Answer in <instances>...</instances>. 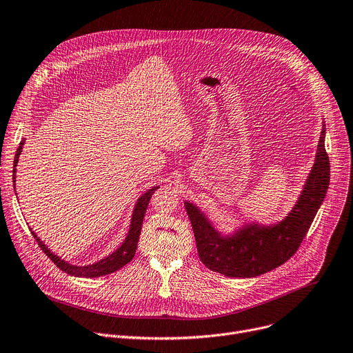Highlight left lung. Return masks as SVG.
Segmentation results:
<instances>
[{
    "label": "left lung",
    "mask_w": 353,
    "mask_h": 353,
    "mask_svg": "<svg viewBox=\"0 0 353 353\" xmlns=\"http://www.w3.org/2000/svg\"><path fill=\"white\" fill-rule=\"evenodd\" d=\"M325 133L323 124L316 159L302 194L277 225H246L232 236H223L194 205L184 201L203 265L229 277H254L279 268L298 252L329 188L330 163Z\"/></svg>",
    "instance_id": "8db88e82"
}]
</instances>
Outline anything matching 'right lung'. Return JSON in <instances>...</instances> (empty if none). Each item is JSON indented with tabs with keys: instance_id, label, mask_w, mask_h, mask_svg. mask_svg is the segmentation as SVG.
I'll use <instances>...</instances> for the list:
<instances>
[{
	"instance_id": "right-lung-1",
	"label": "right lung",
	"mask_w": 353,
	"mask_h": 353,
	"mask_svg": "<svg viewBox=\"0 0 353 353\" xmlns=\"http://www.w3.org/2000/svg\"><path fill=\"white\" fill-rule=\"evenodd\" d=\"M23 144L24 140L20 143L17 148L15 153V159H14V170H12V181H14V189H15V165L18 163V157L21 154L23 150ZM159 189V186L150 189L148 192H145L139 200L137 205L134 208L133 216H132V225H130V230L127 233V237L123 242V245L114 252L108 254L107 257L101 259L100 262L94 263V265H88V266H74L67 263L65 261H63L61 257L55 256L43 242L40 240V237H37V234L31 230V234L34 236V239L37 240V243L41 248V250L51 259L54 262V265H57L59 269H61L63 272H65L67 274L71 276H77V277H99V276H105L113 273L119 269H121L123 266H125L136 254V249H137V243H139V237H140V232H141V225H143V219H144V213L147 210L148 201H150L153 193Z\"/></svg>"
}]
</instances>
